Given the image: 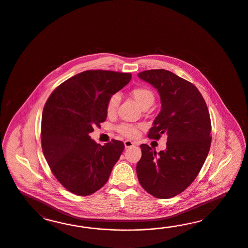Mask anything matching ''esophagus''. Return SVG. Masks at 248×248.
<instances>
[{"instance_id": "34e87169", "label": "esophagus", "mask_w": 248, "mask_h": 248, "mask_svg": "<svg viewBox=\"0 0 248 248\" xmlns=\"http://www.w3.org/2000/svg\"><path fill=\"white\" fill-rule=\"evenodd\" d=\"M124 146H125V148H130L132 146H135V143L132 141L126 140V141H124Z\"/></svg>"}]
</instances>
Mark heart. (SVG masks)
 Listing matches in <instances>:
<instances>
[{
	"label": "heart",
	"mask_w": 248,
	"mask_h": 248,
	"mask_svg": "<svg viewBox=\"0 0 248 248\" xmlns=\"http://www.w3.org/2000/svg\"><path fill=\"white\" fill-rule=\"evenodd\" d=\"M131 95L135 99V102L140 105L142 108L147 105H152L155 101L154 93L146 88V87H136L131 92ZM120 103V96L119 94L115 93L109 98L107 105H106V113L109 116L115 114L118 105ZM141 126H135L128 124H123L117 127L118 132L124 136L127 137H135L138 135V129Z\"/></svg>",
	"instance_id": "obj_1"
}]
</instances>
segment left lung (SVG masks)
Returning a JSON list of instances; mask_svg holds the SVG:
<instances>
[{
	"mask_svg": "<svg viewBox=\"0 0 248 248\" xmlns=\"http://www.w3.org/2000/svg\"><path fill=\"white\" fill-rule=\"evenodd\" d=\"M138 77L157 90L162 104L148 137L165 135L167 143L158 154L141 144L137 177L147 193L168 199L186 190L200 172L210 149V115L195 85L172 72L147 70Z\"/></svg>",
	"mask_w": 248,
	"mask_h": 248,
	"instance_id": "obj_1",
	"label": "left lung"
}]
</instances>
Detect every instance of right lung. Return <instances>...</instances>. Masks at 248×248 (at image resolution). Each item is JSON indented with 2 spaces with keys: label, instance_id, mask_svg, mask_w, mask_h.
I'll return each instance as SVG.
<instances>
[{
  "label": "right lung",
  "instance_id": "obj_1",
  "mask_svg": "<svg viewBox=\"0 0 248 248\" xmlns=\"http://www.w3.org/2000/svg\"><path fill=\"white\" fill-rule=\"evenodd\" d=\"M131 78V74L113 71H85L60 84L48 98L42 148L54 176L71 193L84 196L103 187L120 158L123 142L101 145L89 134L106 120L109 98Z\"/></svg>",
  "mask_w": 248,
  "mask_h": 248
}]
</instances>
